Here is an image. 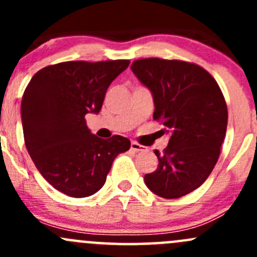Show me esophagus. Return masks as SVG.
Wrapping results in <instances>:
<instances>
[{
  "label": "esophagus",
  "mask_w": 257,
  "mask_h": 257,
  "mask_svg": "<svg viewBox=\"0 0 257 257\" xmlns=\"http://www.w3.org/2000/svg\"><path fill=\"white\" fill-rule=\"evenodd\" d=\"M131 150H133V152H143V150H145V149H144L143 145L136 143V142H132V143H131Z\"/></svg>",
  "instance_id": "esophagus-1"
}]
</instances>
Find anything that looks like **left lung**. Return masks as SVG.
<instances>
[{"label":"left lung","mask_w":257,"mask_h":257,"mask_svg":"<svg viewBox=\"0 0 257 257\" xmlns=\"http://www.w3.org/2000/svg\"><path fill=\"white\" fill-rule=\"evenodd\" d=\"M132 72L152 92L154 120L170 136L164 152L154 150L157 170L145 185L165 199H177L208 179L220 155L227 107L216 80L201 67L183 61H134Z\"/></svg>","instance_id":"8db88e82"}]
</instances>
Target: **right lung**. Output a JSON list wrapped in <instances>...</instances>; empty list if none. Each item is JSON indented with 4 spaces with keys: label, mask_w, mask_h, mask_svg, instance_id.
Listing matches in <instances>:
<instances>
[{
    "label": "right lung",
    "mask_w": 257,
    "mask_h": 257,
    "mask_svg": "<svg viewBox=\"0 0 257 257\" xmlns=\"http://www.w3.org/2000/svg\"><path fill=\"white\" fill-rule=\"evenodd\" d=\"M129 61L62 62L32 77L21 102L25 144L36 168L61 193L85 198L105 183L113 160L131 148L121 136L98 138L85 124Z\"/></svg>",
    "instance_id": "obj_1"
}]
</instances>
